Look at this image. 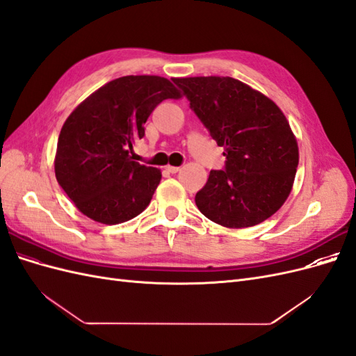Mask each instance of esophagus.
<instances>
[{
  "label": "esophagus",
  "mask_w": 356,
  "mask_h": 356,
  "mask_svg": "<svg viewBox=\"0 0 356 356\" xmlns=\"http://www.w3.org/2000/svg\"><path fill=\"white\" fill-rule=\"evenodd\" d=\"M166 170L169 172V174H177V172L181 170L179 166H166Z\"/></svg>",
  "instance_id": "1"
}]
</instances>
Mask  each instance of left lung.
<instances>
[{
    "mask_svg": "<svg viewBox=\"0 0 356 356\" xmlns=\"http://www.w3.org/2000/svg\"><path fill=\"white\" fill-rule=\"evenodd\" d=\"M174 83L227 159L197 191L199 211L229 229L252 227L272 217L288 199L298 166L297 139L281 108L232 77Z\"/></svg>",
    "mask_w": 356,
    "mask_h": 356,
    "instance_id": "left-lung-1",
    "label": "left lung"
}]
</instances>
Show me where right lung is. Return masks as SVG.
Listing matches in <instances>:
<instances>
[{
	"label": "right lung",
	"mask_w": 356,
	"mask_h": 356,
	"mask_svg": "<svg viewBox=\"0 0 356 356\" xmlns=\"http://www.w3.org/2000/svg\"><path fill=\"white\" fill-rule=\"evenodd\" d=\"M181 93L159 75H126L86 98L63 123L56 148L59 186L86 217L120 224L141 213L161 179L129 156L144 124L165 99Z\"/></svg>",
	"instance_id": "1"
}]
</instances>
